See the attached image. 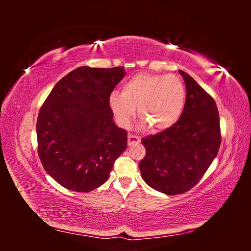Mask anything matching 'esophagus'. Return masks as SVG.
Returning a JSON list of instances; mask_svg holds the SVG:
<instances>
[{"mask_svg":"<svg viewBox=\"0 0 251 251\" xmlns=\"http://www.w3.org/2000/svg\"><path fill=\"white\" fill-rule=\"evenodd\" d=\"M139 141H140V139H139V137H137V136L132 135V134L127 136V144H128V146H134V144L139 143Z\"/></svg>","mask_w":251,"mask_h":251,"instance_id":"esophagus-1","label":"esophagus"}]
</instances>
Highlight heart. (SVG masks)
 Wrapping results in <instances>:
<instances>
[{
  "mask_svg": "<svg viewBox=\"0 0 251 251\" xmlns=\"http://www.w3.org/2000/svg\"><path fill=\"white\" fill-rule=\"evenodd\" d=\"M186 90L176 75L141 73L127 80L123 93L113 92L109 105L121 126H127L138 107L141 126L154 131L169 130L184 111Z\"/></svg>",
  "mask_w": 251,
  "mask_h": 251,
  "instance_id": "b5f03b06",
  "label": "heart"
}]
</instances>
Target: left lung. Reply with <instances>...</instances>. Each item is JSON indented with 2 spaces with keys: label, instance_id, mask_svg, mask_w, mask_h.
<instances>
[{
  "label": "left lung",
  "instance_id": "obj_1",
  "mask_svg": "<svg viewBox=\"0 0 251 251\" xmlns=\"http://www.w3.org/2000/svg\"><path fill=\"white\" fill-rule=\"evenodd\" d=\"M185 82L186 102L178 123L143 138L147 154L139 162L142 179L156 191L179 195L193 188L217 157L221 131L217 104L191 75Z\"/></svg>",
  "mask_w": 251,
  "mask_h": 251
}]
</instances>
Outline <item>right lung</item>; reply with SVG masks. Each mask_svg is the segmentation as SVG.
<instances>
[{
	"label": "right lung",
	"instance_id": "obj_1",
	"mask_svg": "<svg viewBox=\"0 0 251 251\" xmlns=\"http://www.w3.org/2000/svg\"><path fill=\"white\" fill-rule=\"evenodd\" d=\"M126 75L124 67H78L52 89L36 123L45 171L70 191L89 193L108 180L127 146L113 120L109 97Z\"/></svg>",
	"mask_w": 251,
	"mask_h": 251
}]
</instances>
